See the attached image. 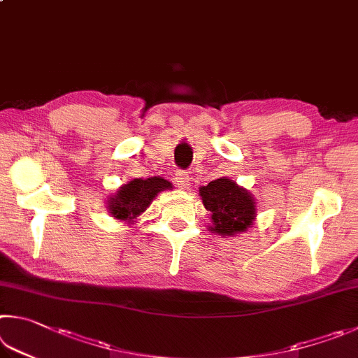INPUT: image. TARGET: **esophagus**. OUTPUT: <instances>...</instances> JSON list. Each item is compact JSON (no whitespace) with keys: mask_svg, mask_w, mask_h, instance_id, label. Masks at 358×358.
<instances>
[{"mask_svg":"<svg viewBox=\"0 0 358 358\" xmlns=\"http://www.w3.org/2000/svg\"><path fill=\"white\" fill-rule=\"evenodd\" d=\"M175 183H177L180 189H186V187L191 183L189 173H187L186 171H178L177 173H175Z\"/></svg>","mask_w":358,"mask_h":358,"instance_id":"1","label":"esophagus"}]
</instances>
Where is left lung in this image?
Wrapping results in <instances>:
<instances>
[{"label":"left lung","mask_w":358,"mask_h":358,"mask_svg":"<svg viewBox=\"0 0 358 358\" xmlns=\"http://www.w3.org/2000/svg\"><path fill=\"white\" fill-rule=\"evenodd\" d=\"M203 205L211 213L210 229L224 236L245 231L255 217V201L243 187L229 178H217L200 187Z\"/></svg>","instance_id":"8db88e82"}]
</instances>
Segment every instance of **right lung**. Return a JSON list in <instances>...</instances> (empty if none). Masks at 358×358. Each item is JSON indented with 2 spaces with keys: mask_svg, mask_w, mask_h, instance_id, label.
I'll list each match as a JSON object with an SVG mask.
<instances>
[{
  "mask_svg": "<svg viewBox=\"0 0 358 358\" xmlns=\"http://www.w3.org/2000/svg\"><path fill=\"white\" fill-rule=\"evenodd\" d=\"M172 185L161 177L147 180L134 178L128 185H123L114 197L109 200V211L114 217L123 220H133L141 216L158 192L171 189Z\"/></svg>",
  "mask_w": 358,
  "mask_h": 358,
  "instance_id": "1",
  "label": "right lung"
}]
</instances>
